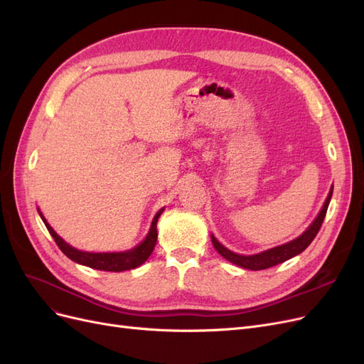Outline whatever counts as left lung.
<instances>
[{
	"label": "left lung",
	"instance_id": "obj_1",
	"mask_svg": "<svg viewBox=\"0 0 364 364\" xmlns=\"http://www.w3.org/2000/svg\"><path fill=\"white\" fill-rule=\"evenodd\" d=\"M331 196H333V186H331V190H329V194L321 209V213H318V215L310 225V228H308L302 235L289 241V243H285L282 246L264 250L261 253H257V255H238V253L226 249L222 243H218L214 235H211V241L220 255H222L225 259H228L229 262L235 264V266H238V267L249 269V270H264V269H269L273 266H278V264L287 261L296 255H299L301 252H304L308 246L311 245V241L314 240V237L318 232V229H321V226L323 223L329 200H331Z\"/></svg>",
	"mask_w": 364,
	"mask_h": 364
}]
</instances>
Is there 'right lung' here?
Segmentation results:
<instances>
[{"mask_svg": "<svg viewBox=\"0 0 364 364\" xmlns=\"http://www.w3.org/2000/svg\"><path fill=\"white\" fill-rule=\"evenodd\" d=\"M162 211H164V208L161 209V211L156 213L155 217H153V222H151L147 237L136 247L126 250V252H106V253L77 250L75 247L70 246L67 241H63L56 232H54V229L47 223V220L43 218L41 211H39V215L43 220V223H46L48 232L51 234L54 241H56L59 249L74 262L82 264V266L91 267V269H97V270L124 272V270H132V269L139 267L141 264L146 262L147 258L151 255L153 249H155V246H156V240H158L156 225H158V218L162 214Z\"/></svg>", "mask_w": 364, "mask_h": 364, "instance_id": "add662e5", "label": "right lung"}]
</instances>
